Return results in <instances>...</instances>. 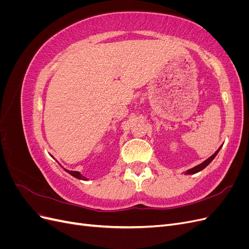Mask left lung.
<instances>
[{"instance_id": "obj_1", "label": "left lung", "mask_w": 249, "mask_h": 249, "mask_svg": "<svg viewBox=\"0 0 249 249\" xmlns=\"http://www.w3.org/2000/svg\"><path fill=\"white\" fill-rule=\"evenodd\" d=\"M220 148H221V146L216 150L215 154H213L210 158H208V159H207L206 161H203L201 164L197 165V166H195V167H193V168H191V169H189V170H187V171H186V175H194V173L199 172V171L202 170L203 168H206V167L208 166V165L213 161V159L217 156V154H218V152H219V150H220Z\"/></svg>"}]
</instances>
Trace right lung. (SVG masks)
<instances>
[{"mask_svg": "<svg viewBox=\"0 0 249 249\" xmlns=\"http://www.w3.org/2000/svg\"><path fill=\"white\" fill-rule=\"evenodd\" d=\"M65 171H67L70 173V175H71L72 177H74V178H79V179H83V180H85V179H87L85 177H83L80 172H78V171H70V170H66L65 169Z\"/></svg>", "mask_w": 249, "mask_h": 249, "instance_id": "add662e5", "label": "right lung"}]
</instances>
